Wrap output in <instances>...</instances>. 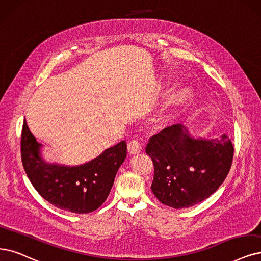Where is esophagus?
I'll list each match as a JSON object with an SVG mask.
<instances>
[{"label": "esophagus", "instance_id": "esophagus-1", "mask_svg": "<svg viewBox=\"0 0 261 261\" xmlns=\"http://www.w3.org/2000/svg\"><path fill=\"white\" fill-rule=\"evenodd\" d=\"M142 150V145L141 143L137 140H132L128 144V151L131 153V155H137Z\"/></svg>", "mask_w": 261, "mask_h": 261}]
</instances>
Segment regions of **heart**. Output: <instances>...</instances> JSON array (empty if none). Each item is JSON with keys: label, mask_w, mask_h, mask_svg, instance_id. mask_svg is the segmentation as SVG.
<instances>
[{"label": "heart", "mask_w": 261, "mask_h": 261, "mask_svg": "<svg viewBox=\"0 0 261 261\" xmlns=\"http://www.w3.org/2000/svg\"><path fill=\"white\" fill-rule=\"evenodd\" d=\"M189 95V90L186 87H181V88L177 89L174 93H173L168 101L166 102L165 106L162 108L161 114L163 117H168L170 116L171 112L174 111L177 106H179L181 103H184Z\"/></svg>", "instance_id": "b5f03b06"}]
</instances>
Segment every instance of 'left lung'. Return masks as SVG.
I'll return each instance as SVG.
<instances>
[{"mask_svg":"<svg viewBox=\"0 0 261 261\" xmlns=\"http://www.w3.org/2000/svg\"><path fill=\"white\" fill-rule=\"evenodd\" d=\"M146 153L155 167L153 195L170 207L184 208L204 201L223 184L233 145L226 133L208 140L174 124L150 139Z\"/></svg>","mask_w":261,"mask_h":261,"instance_id":"8db88e82","label":"left lung"}]
</instances>
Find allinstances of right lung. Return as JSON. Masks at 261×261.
Masks as SVG:
<instances>
[{"label": "right lung", "instance_id": "1", "mask_svg": "<svg viewBox=\"0 0 261 261\" xmlns=\"http://www.w3.org/2000/svg\"><path fill=\"white\" fill-rule=\"evenodd\" d=\"M27 121L21 134V159L35 190L58 208L86 214L100 207L110 195L118 169L127 156L124 141L82 165L48 162Z\"/></svg>", "mask_w": 261, "mask_h": 261}]
</instances>
